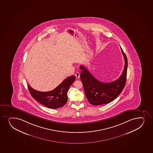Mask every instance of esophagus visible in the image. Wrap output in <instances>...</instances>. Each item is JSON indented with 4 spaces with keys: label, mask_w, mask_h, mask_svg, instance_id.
I'll list each match as a JSON object with an SVG mask.
<instances>
[{
    "label": "esophagus",
    "mask_w": 153,
    "mask_h": 153,
    "mask_svg": "<svg viewBox=\"0 0 153 153\" xmlns=\"http://www.w3.org/2000/svg\"><path fill=\"white\" fill-rule=\"evenodd\" d=\"M79 76H80V74H79V72H76V74H75V76H76V79H79Z\"/></svg>",
    "instance_id": "esophagus-1"
}]
</instances>
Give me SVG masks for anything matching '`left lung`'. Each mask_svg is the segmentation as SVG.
<instances>
[{
    "label": "left lung",
    "instance_id": "left-lung-1",
    "mask_svg": "<svg viewBox=\"0 0 153 153\" xmlns=\"http://www.w3.org/2000/svg\"><path fill=\"white\" fill-rule=\"evenodd\" d=\"M121 51L125 59L123 72L118 79L110 83H103L98 81L83 65L80 66L82 70L80 78L83 84L86 97L90 104L94 105L108 104L120 95L125 87L126 80L128 60L126 55Z\"/></svg>",
    "mask_w": 153,
    "mask_h": 153
}]
</instances>
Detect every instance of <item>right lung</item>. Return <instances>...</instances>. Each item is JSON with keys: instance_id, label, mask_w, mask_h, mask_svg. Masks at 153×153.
<instances>
[{"instance_id": "1", "label": "right lung", "mask_w": 153, "mask_h": 153, "mask_svg": "<svg viewBox=\"0 0 153 153\" xmlns=\"http://www.w3.org/2000/svg\"><path fill=\"white\" fill-rule=\"evenodd\" d=\"M75 80V76H69L55 89L48 92L37 91L29 84L28 88L30 95L41 104L51 109H57L63 107L67 102V92Z\"/></svg>"}]
</instances>
